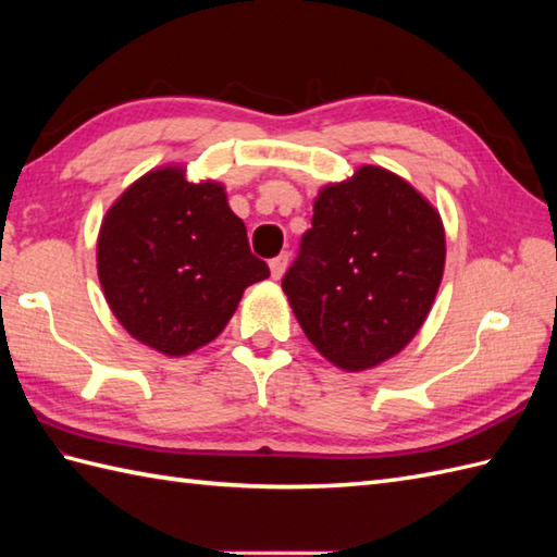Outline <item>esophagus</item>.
<instances>
[{
  "mask_svg": "<svg viewBox=\"0 0 557 557\" xmlns=\"http://www.w3.org/2000/svg\"><path fill=\"white\" fill-rule=\"evenodd\" d=\"M289 265V253H280L277 258L270 260V275L272 280H280L282 275H285V270Z\"/></svg>",
  "mask_w": 557,
  "mask_h": 557,
  "instance_id": "1",
  "label": "esophagus"
}]
</instances>
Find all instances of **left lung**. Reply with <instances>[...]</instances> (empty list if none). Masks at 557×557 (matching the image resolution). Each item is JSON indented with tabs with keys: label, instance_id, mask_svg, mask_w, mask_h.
Instances as JSON below:
<instances>
[{
	"label": "left lung",
	"instance_id": "8db88e82",
	"mask_svg": "<svg viewBox=\"0 0 557 557\" xmlns=\"http://www.w3.org/2000/svg\"><path fill=\"white\" fill-rule=\"evenodd\" d=\"M443 270L441 212L395 172L363 164L318 191L282 289L330 363L369 371L419 333Z\"/></svg>",
	"mask_w": 557,
	"mask_h": 557
}]
</instances>
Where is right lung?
<instances>
[{
    "label": "right lung",
    "instance_id": "1",
    "mask_svg": "<svg viewBox=\"0 0 557 557\" xmlns=\"http://www.w3.org/2000/svg\"><path fill=\"white\" fill-rule=\"evenodd\" d=\"M268 275L224 186L191 182L184 164L146 172L100 224L104 299L128 335L164 357H186L215 339L244 289Z\"/></svg>",
    "mask_w": 557,
    "mask_h": 557
}]
</instances>
